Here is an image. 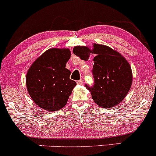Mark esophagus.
I'll use <instances>...</instances> for the list:
<instances>
[{
  "instance_id": "1",
  "label": "esophagus",
  "mask_w": 156,
  "mask_h": 156,
  "mask_svg": "<svg viewBox=\"0 0 156 156\" xmlns=\"http://www.w3.org/2000/svg\"><path fill=\"white\" fill-rule=\"evenodd\" d=\"M77 84H84V81L82 79H80L78 81H77Z\"/></svg>"
}]
</instances>
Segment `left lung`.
<instances>
[{
    "instance_id": "8db88e82",
    "label": "left lung",
    "mask_w": 156,
    "mask_h": 156,
    "mask_svg": "<svg viewBox=\"0 0 156 156\" xmlns=\"http://www.w3.org/2000/svg\"><path fill=\"white\" fill-rule=\"evenodd\" d=\"M94 48L90 50L86 47H75L73 53L83 60H87L90 53H95L92 69L94 84L85 86L97 105L112 108L124 100L131 87V68L115 50L100 44H94Z\"/></svg>"
}]
</instances>
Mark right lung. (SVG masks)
<instances>
[{"label": "right lung", "mask_w": 156, "mask_h": 156, "mask_svg": "<svg viewBox=\"0 0 156 156\" xmlns=\"http://www.w3.org/2000/svg\"><path fill=\"white\" fill-rule=\"evenodd\" d=\"M69 49L47 50L31 65L26 86L33 101L43 109L57 111L66 106L76 82L66 68L70 58Z\"/></svg>", "instance_id": "1"}]
</instances>
